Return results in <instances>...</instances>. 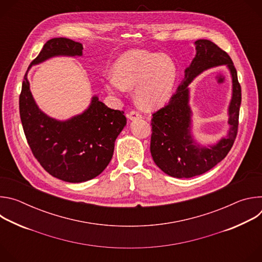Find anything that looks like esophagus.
I'll return each mask as SVG.
<instances>
[{
    "label": "esophagus",
    "mask_w": 262,
    "mask_h": 262,
    "mask_svg": "<svg viewBox=\"0 0 262 262\" xmlns=\"http://www.w3.org/2000/svg\"><path fill=\"white\" fill-rule=\"evenodd\" d=\"M127 118L129 119V120H136V119H140V118H142V115L139 113V112H136V111H132L130 113L127 115Z\"/></svg>",
    "instance_id": "1"
}]
</instances>
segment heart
<instances>
[{"mask_svg":"<svg viewBox=\"0 0 262 262\" xmlns=\"http://www.w3.org/2000/svg\"><path fill=\"white\" fill-rule=\"evenodd\" d=\"M177 79L175 62L167 55L143 50L122 54L105 77L103 88L114 96L135 89L138 106L151 111L162 106L171 96Z\"/></svg>","mask_w":262,"mask_h":262,"instance_id":"obj_1","label":"heart"}]
</instances>
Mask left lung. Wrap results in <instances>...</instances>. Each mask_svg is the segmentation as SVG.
<instances>
[{
  "label": "left lung",
  "mask_w": 262,
  "mask_h": 262,
  "mask_svg": "<svg viewBox=\"0 0 262 262\" xmlns=\"http://www.w3.org/2000/svg\"><path fill=\"white\" fill-rule=\"evenodd\" d=\"M196 55L169 103L152 116L150 152L156 165L176 178H191L213 168L228 155L238 127L242 89L237 72L229 55L207 39L195 41ZM226 64L233 80L229 106L230 129L217 142L204 146L192 136V111L189 105V84L202 72Z\"/></svg>",
  "instance_id": "left-lung-1"
}]
</instances>
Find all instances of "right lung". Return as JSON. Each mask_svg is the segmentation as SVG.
I'll use <instances>...</instances> for the list:
<instances>
[{"mask_svg":"<svg viewBox=\"0 0 262 262\" xmlns=\"http://www.w3.org/2000/svg\"><path fill=\"white\" fill-rule=\"evenodd\" d=\"M82 56L80 42L68 38L49 40L30 64L19 96L20 120L34 157L52 176L72 183L88 181L106 168L126 118L122 111L107 107L96 95L83 113L67 120L52 118L37 105L28 72L33 65L54 57Z\"/></svg>","mask_w":262,"mask_h":262,"instance_id":"add662e5","label":"right lung"}]
</instances>
